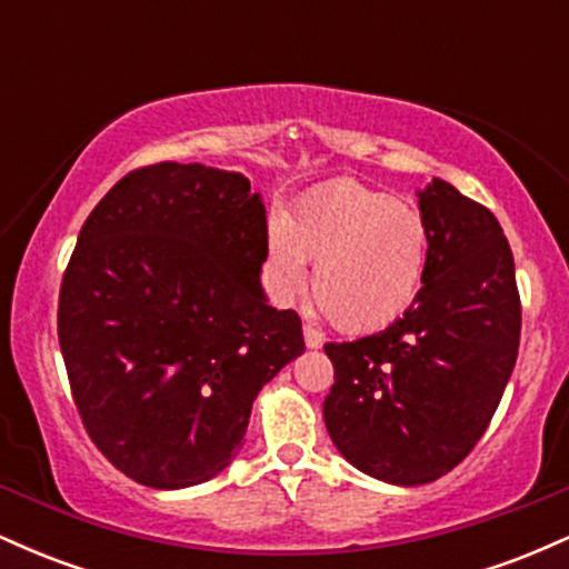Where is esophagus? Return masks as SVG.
Returning <instances> with one entry per match:
<instances>
[{
    "label": "esophagus",
    "mask_w": 569,
    "mask_h": 569,
    "mask_svg": "<svg viewBox=\"0 0 569 569\" xmlns=\"http://www.w3.org/2000/svg\"><path fill=\"white\" fill-rule=\"evenodd\" d=\"M305 345L310 350H316V348H321L323 345V337H321V331L318 329H312V326H307L305 323Z\"/></svg>",
    "instance_id": "1"
}]
</instances>
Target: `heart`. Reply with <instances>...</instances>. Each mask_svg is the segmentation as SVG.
<instances>
[{
	"label": "heart",
	"instance_id": "1",
	"mask_svg": "<svg viewBox=\"0 0 569 569\" xmlns=\"http://www.w3.org/2000/svg\"><path fill=\"white\" fill-rule=\"evenodd\" d=\"M428 221L409 202L358 181L307 189L286 219L270 221L264 280L278 302L305 286L339 331L369 335L396 323L422 289Z\"/></svg>",
	"mask_w": 569,
	"mask_h": 569
}]
</instances>
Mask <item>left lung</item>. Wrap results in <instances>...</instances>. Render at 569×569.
Returning <instances> with one entry per match:
<instances>
[{"instance_id": "obj_1", "label": "left lung", "mask_w": 569, "mask_h": 569, "mask_svg": "<svg viewBox=\"0 0 569 569\" xmlns=\"http://www.w3.org/2000/svg\"><path fill=\"white\" fill-rule=\"evenodd\" d=\"M420 194L430 251L411 307L377 335L326 342L323 420L358 471L417 487L485 436L519 356L513 253L489 208L433 179Z\"/></svg>"}]
</instances>
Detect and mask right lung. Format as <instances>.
Listing matches in <instances>:
<instances>
[{
    "label": "right lung",
    "instance_id": "1",
    "mask_svg": "<svg viewBox=\"0 0 569 569\" xmlns=\"http://www.w3.org/2000/svg\"><path fill=\"white\" fill-rule=\"evenodd\" d=\"M264 202L246 176L158 162L84 219L58 297V342L88 436L152 489L200 485L243 447L251 403L305 352L267 305Z\"/></svg>",
    "mask_w": 569,
    "mask_h": 569
}]
</instances>
